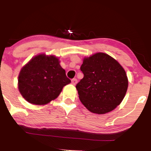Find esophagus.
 <instances>
[{"label":"esophagus","instance_id":"obj_1","mask_svg":"<svg viewBox=\"0 0 151 151\" xmlns=\"http://www.w3.org/2000/svg\"><path fill=\"white\" fill-rule=\"evenodd\" d=\"M77 83V79H75V78H74V79H72V84H73V85H75Z\"/></svg>","mask_w":151,"mask_h":151}]
</instances>
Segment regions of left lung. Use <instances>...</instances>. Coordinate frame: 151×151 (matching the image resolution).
Listing matches in <instances>:
<instances>
[{
    "instance_id": "8db88e82",
    "label": "left lung",
    "mask_w": 151,
    "mask_h": 151,
    "mask_svg": "<svg viewBox=\"0 0 151 151\" xmlns=\"http://www.w3.org/2000/svg\"><path fill=\"white\" fill-rule=\"evenodd\" d=\"M80 70L84 77L76 88L79 99L88 110L104 114L120 104L127 91L128 78L116 60L99 52L84 58Z\"/></svg>"
}]
</instances>
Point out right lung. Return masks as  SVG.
I'll return each instance as SVG.
<instances>
[{
	"instance_id": "1",
	"label": "right lung",
	"mask_w": 151,
	"mask_h": 151,
	"mask_svg": "<svg viewBox=\"0 0 151 151\" xmlns=\"http://www.w3.org/2000/svg\"><path fill=\"white\" fill-rule=\"evenodd\" d=\"M70 82L56 57L39 55L22 68L18 89L26 101L43 105L58 97Z\"/></svg>"
}]
</instances>
